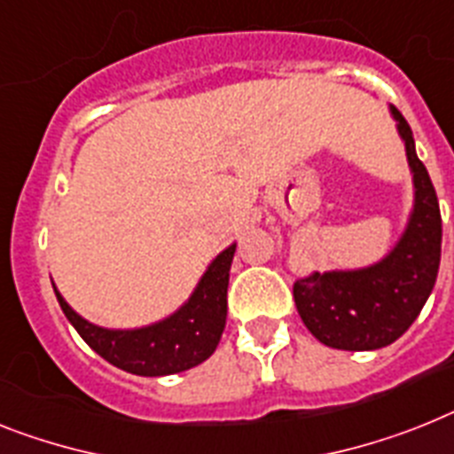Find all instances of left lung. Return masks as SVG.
Returning <instances> with one entry per match:
<instances>
[{"label":"left lung","mask_w":454,"mask_h":454,"mask_svg":"<svg viewBox=\"0 0 454 454\" xmlns=\"http://www.w3.org/2000/svg\"><path fill=\"white\" fill-rule=\"evenodd\" d=\"M390 115L397 121L413 175V209L402 238L374 265L314 272L293 286L300 318L330 348L376 350L397 341L422 311L439 274V198L415 154L409 121L395 106Z\"/></svg>","instance_id":"8db88e82"}]
</instances>
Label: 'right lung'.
<instances>
[{"mask_svg":"<svg viewBox=\"0 0 454 454\" xmlns=\"http://www.w3.org/2000/svg\"><path fill=\"white\" fill-rule=\"evenodd\" d=\"M235 245L226 247L209 262L198 286L180 309L152 325L133 330H110L82 318L68 307L55 288L57 302L68 323L78 330L90 348L110 364L136 376H168L205 363L219 346L226 327L228 272Z\"/></svg>","mask_w":454,"mask_h":454,"instance_id":"add662e5","label":"right lung"}]
</instances>
